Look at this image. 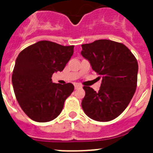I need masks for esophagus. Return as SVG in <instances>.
<instances>
[{"label": "esophagus", "instance_id": "1", "mask_svg": "<svg viewBox=\"0 0 153 153\" xmlns=\"http://www.w3.org/2000/svg\"><path fill=\"white\" fill-rule=\"evenodd\" d=\"M74 87H75V89H77V88H79V87H81V86L79 84H77V83H76V84L74 85Z\"/></svg>", "mask_w": 153, "mask_h": 153}]
</instances>
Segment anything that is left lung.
Returning <instances> with one entry per match:
<instances>
[{
	"instance_id": "1",
	"label": "left lung",
	"mask_w": 153,
	"mask_h": 153,
	"mask_svg": "<svg viewBox=\"0 0 153 153\" xmlns=\"http://www.w3.org/2000/svg\"><path fill=\"white\" fill-rule=\"evenodd\" d=\"M81 55L90 62L96 73L102 76L98 92L83 86L86 92L81 103L83 111L96 121H111L125 110L134 95L137 60L124 44L109 40L83 44Z\"/></svg>"
}]
</instances>
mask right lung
Listing matches in <instances>:
<instances>
[{
    "label": "right lung",
    "instance_id": "right-lung-1",
    "mask_svg": "<svg viewBox=\"0 0 153 153\" xmlns=\"http://www.w3.org/2000/svg\"><path fill=\"white\" fill-rule=\"evenodd\" d=\"M74 47L41 40L19 53L12 84L19 105L31 120L49 122L63 110L74 86L53 83L51 77L53 73L64 69L74 53Z\"/></svg>",
    "mask_w": 153,
    "mask_h": 153
}]
</instances>
